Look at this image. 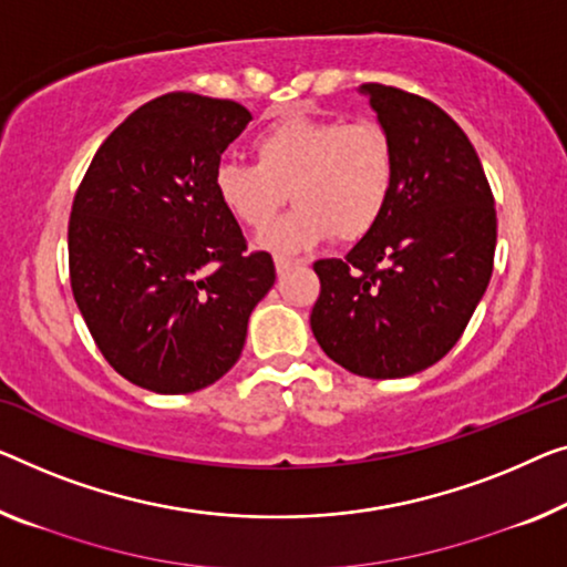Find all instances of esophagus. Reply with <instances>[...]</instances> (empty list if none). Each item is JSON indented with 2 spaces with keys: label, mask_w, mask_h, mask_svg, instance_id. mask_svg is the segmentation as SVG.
Masks as SVG:
<instances>
[{
  "label": "esophagus",
  "mask_w": 567,
  "mask_h": 567,
  "mask_svg": "<svg viewBox=\"0 0 567 567\" xmlns=\"http://www.w3.org/2000/svg\"><path fill=\"white\" fill-rule=\"evenodd\" d=\"M298 265V259H292V257H287V255H275V269L277 272H287V269L290 267H295Z\"/></svg>",
  "instance_id": "34e87169"
}]
</instances>
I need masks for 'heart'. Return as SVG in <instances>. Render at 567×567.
I'll use <instances>...</instances> for the list:
<instances>
[{"mask_svg":"<svg viewBox=\"0 0 567 567\" xmlns=\"http://www.w3.org/2000/svg\"><path fill=\"white\" fill-rule=\"evenodd\" d=\"M251 150L257 163L226 159L214 188L255 231L272 224L292 190L300 206L265 236L269 249H310L331 234L357 241L390 206L396 155L382 122L290 112L261 126Z\"/></svg>","mask_w":567,"mask_h":567,"instance_id":"1","label":"heart"}]
</instances>
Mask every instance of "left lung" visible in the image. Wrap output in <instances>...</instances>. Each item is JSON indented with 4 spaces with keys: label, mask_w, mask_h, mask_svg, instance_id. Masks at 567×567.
Wrapping results in <instances>:
<instances>
[{
    "label": "left lung",
    "mask_w": 567,
    "mask_h": 567,
    "mask_svg": "<svg viewBox=\"0 0 567 567\" xmlns=\"http://www.w3.org/2000/svg\"><path fill=\"white\" fill-rule=\"evenodd\" d=\"M394 142L384 216L343 259H318L316 341L369 379L433 367L458 343L492 280L496 208L466 132L433 101L364 83Z\"/></svg>",
    "instance_id": "8db88e82"
}]
</instances>
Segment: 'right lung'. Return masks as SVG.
I'll use <instances>...</instances> for the list:
<instances>
[{
    "label": "right lung",
    "instance_id": "1",
    "mask_svg": "<svg viewBox=\"0 0 567 567\" xmlns=\"http://www.w3.org/2000/svg\"><path fill=\"white\" fill-rule=\"evenodd\" d=\"M251 114L231 99L157 96L96 150L68 221L71 290L116 374L157 394L214 384L275 285L214 173Z\"/></svg>",
    "mask_w": 567,
    "mask_h": 567
}]
</instances>
